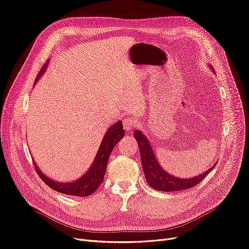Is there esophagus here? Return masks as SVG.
<instances>
[{
    "label": "esophagus",
    "instance_id": "esophagus-1",
    "mask_svg": "<svg viewBox=\"0 0 249 249\" xmlns=\"http://www.w3.org/2000/svg\"><path fill=\"white\" fill-rule=\"evenodd\" d=\"M136 125H137V121L132 117H127L123 120V127L126 131L131 130V129L134 128Z\"/></svg>",
    "mask_w": 249,
    "mask_h": 249
}]
</instances>
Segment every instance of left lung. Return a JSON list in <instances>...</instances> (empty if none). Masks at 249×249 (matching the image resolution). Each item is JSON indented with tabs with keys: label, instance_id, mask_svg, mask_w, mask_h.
<instances>
[{
	"label": "left lung",
	"instance_id": "obj_1",
	"mask_svg": "<svg viewBox=\"0 0 249 249\" xmlns=\"http://www.w3.org/2000/svg\"><path fill=\"white\" fill-rule=\"evenodd\" d=\"M212 70L213 71V68ZM134 137L139 146L140 158H142V164L145 179L148 183V185L156 190L172 192L191 188L197 185L198 183L215 167L214 164L208 171L203 172L202 174L194 176L192 178L183 179L175 177L169 174L168 172H166L160 166L157 157L154 153V149L151 147L150 142H148V138H146V136L142 131L135 130Z\"/></svg>",
	"mask_w": 249,
	"mask_h": 249
}]
</instances>
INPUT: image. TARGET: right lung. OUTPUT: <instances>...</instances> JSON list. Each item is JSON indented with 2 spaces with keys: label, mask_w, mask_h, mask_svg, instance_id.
<instances>
[{
  "label": "right lung",
  "mask_w": 249,
  "mask_h": 249,
  "mask_svg": "<svg viewBox=\"0 0 249 249\" xmlns=\"http://www.w3.org/2000/svg\"><path fill=\"white\" fill-rule=\"evenodd\" d=\"M48 63H49V60L45 65V67L42 68L41 71L38 73L37 77L36 79V83L37 82L38 78L41 76V75L46 72ZM124 134H125V131L123 129L121 120L116 122L114 125H112L109 129H107L90 168L82 177H80L77 180H74L72 182H67V183L53 180L48 176H46L44 173L40 171V169L37 167L36 161L34 160L36 170L37 172L38 176L41 178V180L52 189L56 190L60 193L68 194V196H80V197L89 196L98 189V187L103 183L110 155L115 145L124 137Z\"/></svg>",
  "instance_id": "right-lung-1"
}]
</instances>
